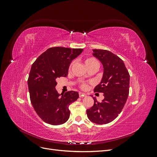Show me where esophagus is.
<instances>
[{"label": "esophagus", "instance_id": "esophagus-1", "mask_svg": "<svg viewBox=\"0 0 157 157\" xmlns=\"http://www.w3.org/2000/svg\"><path fill=\"white\" fill-rule=\"evenodd\" d=\"M78 94H79V97H80V98H83V97H84V96H86V94L82 93V92H79V93H78Z\"/></svg>", "mask_w": 157, "mask_h": 157}]
</instances>
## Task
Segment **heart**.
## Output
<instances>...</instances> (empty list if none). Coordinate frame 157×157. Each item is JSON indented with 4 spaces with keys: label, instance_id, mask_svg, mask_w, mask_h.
Segmentation results:
<instances>
[{
    "label": "heart",
    "instance_id": "b5f03b06",
    "mask_svg": "<svg viewBox=\"0 0 157 157\" xmlns=\"http://www.w3.org/2000/svg\"><path fill=\"white\" fill-rule=\"evenodd\" d=\"M84 63H85V65H86V66H87V65H89L90 64H92V63H98V61L94 58H87V59H85ZM80 87H81V88L83 89V90H86L88 88V84H86V83H82L81 85H80Z\"/></svg>",
    "mask_w": 157,
    "mask_h": 157
}]
</instances>
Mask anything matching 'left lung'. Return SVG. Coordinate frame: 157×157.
<instances>
[{
    "label": "left lung",
    "instance_id": "1",
    "mask_svg": "<svg viewBox=\"0 0 157 157\" xmlns=\"http://www.w3.org/2000/svg\"><path fill=\"white\" fill-rule=\"evenodd\" d=\"M92 50L93 56L103 67L101 82L94 91L103 93L104 99L98 102L94 98V105L87 109L86 113L90 121L105 124L115 120L125 105L129 94L130 75L124 63L117 55L106 50Z\"/></svg>",
    "mask_w": 157,
    "mask_h": 157
}]
</instances>
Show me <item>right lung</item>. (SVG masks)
<instances>
[{
	"mask_svg": "<svg viewBox=\"0 0 157 157\" xmlns=\"http://www.w3.org/2000/svg\"><path fill=\"white\" fill-rule=\"evenodd\" d=\"M82 51V48L53 47L39 56L32 65L27 81L31 102L46 123L59 125L69 119V106L78 98V93L58 94L55 88L56 80L67 77L71 61Z\"/></svg>",
	"mask_w": 157,
	"mask_h": 157,
	"instance_id": "obj_1",
	"label": "right lung"
}]
</instances>
